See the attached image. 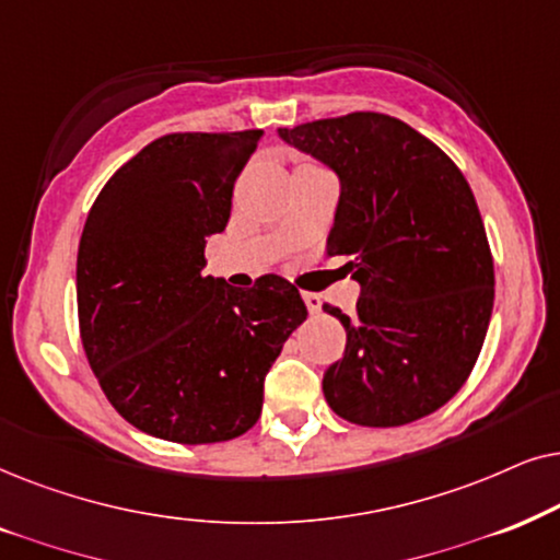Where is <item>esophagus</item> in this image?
I'll return each instance as SVG.
<instances>
[{"instance_id":"1","label":"esophagus","mask_w":560,"mask_h":560,"mask_svg":"<svg viewBox=\"0 0 560 560\" xmlns=\"http://www.w3.org/2000/svg\"><path fill=\"white\" fill-rule=\"evenodd\" d=\"M302 300H304V304H307L310 315H317V312L323 310V296L315 294V292H304Z\"/></svg>"}]
</instances>
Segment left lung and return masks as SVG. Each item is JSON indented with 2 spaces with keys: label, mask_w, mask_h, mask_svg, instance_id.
<instances>
[{
  "label": "left lung",
  "mask_w": 560,
  "mask_h": 560,
  "mask_svg": "<svg viewBox=\"0 0 560 560\" xmlns=\"http://www.w3.org/2000/svg\"><path fill=\"white\" fill-rule=\"evenodd\" d=\"M284 143L340 178L327 256H353L355 315L346 353L325 371L335 415L397 428L435 412L466 384L494 307V260L474 191L456 163L397 117L279 128Z\"/></svg>",
  "instance_id": "8db88e82"
}]
</instances>
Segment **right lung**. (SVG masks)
Segmentation results:
<instances>
[{
    "label": "right lung",
    "instance_id": "right-lung-1",
    "mask_svg": "<svg viewBox=\"0 0 560 560\" xmlns=\"http://www.w3.org/2000/svg\"><path fill=\"white\" fill-rule=\"evenodd\" d=\"M260 130L171 132L119 166L89 210L77 258L79 330L109 405L161 441L248 432L264 378L307 319L276 273L253 289L202 276Z\"/></svg>",
    "mask_w": 560,
    "mask_h": 560
}]
</instances>
